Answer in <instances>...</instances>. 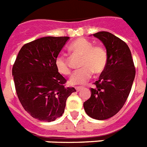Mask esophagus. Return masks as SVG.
I'll return each mask as SVG.
<instances>
[{
    "instance_id": "34e87169",
    "label": "esophagus",
    "mask_w": 147,
    "mask_h": 147,
    "mask_svg": "<svg viewBox=\"0 0 147 147\" xmlns=\"http://www.w3.org/2000/svg\"><path fill=\"white\" fill-rule=\"evenodd\" d=\"M83 88L82 87H76V89L77 92H79V91H81V90Z\"/></svg>"
}]
</instances>
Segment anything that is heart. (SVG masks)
I'll return each mask as SVG.
<instances>
[{"label": "heart", "mask_w": 147, "mask_h": 147, "mask_svg": "<svg viewBox=\"0 0 147 147\" xmlns=\"http://www.w3.org/2000/svg\"><path fill=\"white\" fill-rule=\"evenodd\" d=\"M69 50L82 57L80 67L82 68L72 74L69 79L70 85H83L89 80L93 72L100 75L105 71L108 62V54L102 46H93V43L87 39L79 38L70 45ZM55 65L62 75L68 76L71 73L68 60L64 55H59L55 58Z\"/></svg>", "instance_id": "heart-1"}]
</instances>
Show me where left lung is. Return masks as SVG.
Masks as SVG:
<instances>
[{"mask_svg":"<svg viewBox=\"0 0 147 147\" xmlns=\"http://www.w3.org/2000/svg\"><path fill=\"white\" fill-rule=\"evenodd\" d=\"M105 45L108 54V62L96 87L91 88V98L84 102L86 114L96 120L111 117L123 107L127 99L135 70L131 53L125 42L114 34L100 31L93 34Z\"/></svg>","mask_w":147,"mask_h":147,"instance_id":"1","label":"left lung"}]
</instances>
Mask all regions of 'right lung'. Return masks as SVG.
<instances>
[{"instance_id": "obj_1", "label": "right lung", "mask_w": 147, "mask_h": 147, "mask_svg": "<svg viewBox=\"0 0 147 147\" xmlns=\"http://www.w3.org/2000/svg\"><path fill=\"white\" fill-rule=\"evenodd\" d=\"M68 36H46L24 45L13 65L17 97L26 111L41 121H55L64 113L68 97L76 92L65 87L55 59Z\"/></svg>"}]
</instances>
